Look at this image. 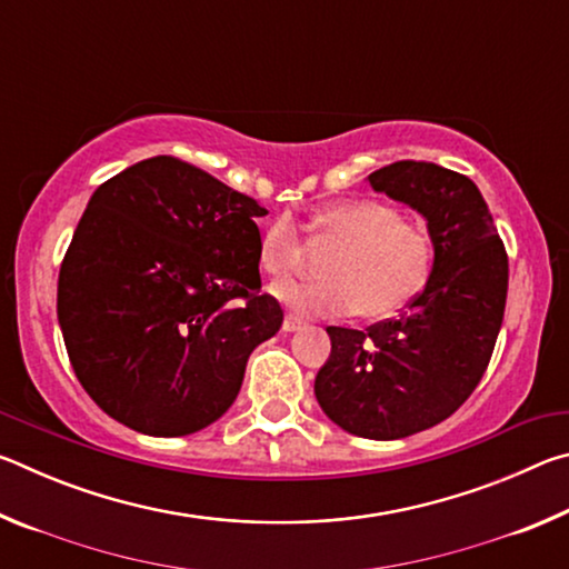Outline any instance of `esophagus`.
<instances>
[{
  "mask_svg": "<svg viewBox=\"0 0 569 569\" xmlns=\"http://www.w3.org/2000/svg\"><path fill=\"white\" fill-rule=\"evenodd\" d=\"M303 326H306V323H303L301 319H296V316H293V313H288V316H286V319H283V331H286V333L301 331V329H303Z\"/></svg>",
  "mask_w": 569,
  "mask_h": 569,
  "instance_id": "1",
  "label": "esophagus"
}]
</instances>
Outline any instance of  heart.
<instances>
[{
  "label": "heart",
  "instance_id": "heart-1",
  "mask_svg": "<svg viewBox=\"0 0 569 569\" xmlns=\"http://www.w3.org/2000/svg\"><path fill=\"white\" fill-rule=\"evenodd\" d=\"M308 228L316 243L333 246L319 281L278 286L276 296L301 316H343L366 321L397 316L427 286L435 268L429 230L381 200H339L323 206ZM258 263L271 281H286L303 263V238L291 216L263 230Z\"/></svg>",
  "mask_w": 569,
  "mask_h": 569
}]
</instances>
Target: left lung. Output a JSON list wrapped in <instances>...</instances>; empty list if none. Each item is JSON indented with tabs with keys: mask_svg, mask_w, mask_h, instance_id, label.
<instances>
[{
	"mask_svg": "<svg viewBox=\"0 0 569 569\" xmlns=\"http://www.w3.org/2000/svg\"><path fill=\"white\" fill-rule=\"evenodd\" d=\"M366 180L427 218L435 268L399 319L326 329L331 356L313 391L341 429L389 441L445 421L477 389L502 329L509 263L485 198L461 172L399 160Z\"/></svg>",
	"mask_w": 569,
	"mask_h": 569,
	"instance_id": "8db88e82",
	"label": "left lung"
}]
</instances>
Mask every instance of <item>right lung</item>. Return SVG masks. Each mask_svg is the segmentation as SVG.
<instances>
[{
	"instance_id": "right-lung-1",
	"label": "right lung",
	"mask_w": 569,
	"mask_h": 569,
	"mask_svg": "<svg viewBox=\"0 0 569 569\" xmlns=\"http://www.w3.org/2000/svg\"><path fill=\"white\" fill-rule=\"evenodd\" d=\"M268 210L172 156L92 192L57 281V319L82 389L114 421L186 437L223 417L283 308L261 293Z\"/></svg>"
}]
</instances>
